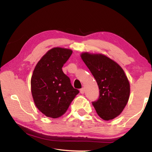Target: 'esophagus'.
Listing matches in <instances>:
<instances>
[{"instance_id": "1", "label": "esophagus", "mask_w": 152, "mask_h": 152, "mask_svg": "<svg viewBox=\"0 0 152 152\" xmlns=\"http://www.w3.org/2000/svg\"><path fill=\"white\" fill-rule=\"evenodd\" d=\"M84 92H85V88H82L80 89V93L81 94H84Z\"/></svg>"}]
</instances>
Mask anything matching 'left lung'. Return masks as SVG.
Segmentation results:
<instances>
[{
    "instance_id": "left-lung-1",
    "label": "left lung",
    "mask_w": 152,
    "mask_h": 152,
    "mask_svg": "<svg viewBox=\"0 0 152 152\" xmlns=\"http://www.w3.org/2000/svg\"><path fill=\"white\" fill-rule=\"evenodd\" d=\"M80 56L100 90L99 99L92 102V105L102 119H113L122 113L129 101L127 77L119 64L103 54L84 52Z\"/></svg>"
}]
</instances>
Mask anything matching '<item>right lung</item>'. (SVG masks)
Masks as SVG:
<instances>
[{"label": "right lung", "instance_id": "obj_1", "mask_svg": "<svg viewBox=\"0 0 152 152\" xmlns=\"http://www.w3.org/2000/svg\"><path fill=\"white\" fill-rule=\"evenodd\" d=\"M72 53L70 49L53 48L40 59L33 70L32 96L35 106L46 117L62 116L79 93L61 69Z\"/></svg>", "mask_w": 152, "mask_h": 152}]
</instances>
